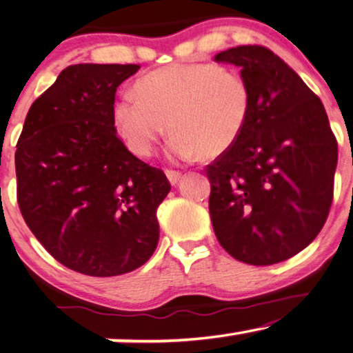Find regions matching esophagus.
Wrapping results in <instances>:
<instances>
[{
    "label": "esophagus",
    "instance_id": "1",
    "mask_svg": "<svg viewBox=\"0 0 353 353\" xmlns=\"http://www.w3.org/2000/svg\"><path fill=\"white\" fill-rule=\"evenodd\" d=\"M165 173H167L168 181H170L172 185H176V183L181 180V172H178V170H170V168H168V170H165Z\"/></svg>",
    "mask_w": 353,
    "mask_h": 353
}]
</instances>
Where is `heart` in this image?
I'll return each instance as SVG.
<instances>
[{"instance_id":"heart-1","label":"heart","mask_w":353,"mask_h":353,"mask_svg":"<svg viewBox=\"0 0 353 353\" xmlns=\"http://www.w3.org/2000/svg\"><path fill=\"white\" fill-rule=\"evenodd\" d=\"M137 95L122 94L113 117L121 139L139 156H151L167 132L172 156L213 159L236 145L252 111V89L236 70L216 63H178L137 83Z\"/></svg>"}]
</instances>
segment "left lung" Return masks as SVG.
Instances as JSON below:
<instances>
[{
    "mask_svg": "<svg viewBox=\"0 0 353 353\" xmlns=\"http://www.w3.org/2000/svg\"><path fill=\"white\" fill-rule=\"evenodd\" d=\"M214 59L240 66L252 89L243 134L205 167L214 236L242 263L285 261L328 218L338 141L321 100L272 50L237 46Z\"/></svg>",
    "mask_w": 353,
    "mask_h": 353,
    "instance_id": "left-lung-1",
    "label": "left lung"
}]
</instances>
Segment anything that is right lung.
I'll return each mask as SVG.
<instances>
[{
	"mask_svg": "<svg viewBox=\"0 0 353 353\" xmlns=\"http://www.w3.org/2000/svg\"><path fill=\"white\" fill-rule=\"evenodd\" d=\"M135 63L70 65L25 117L15 151L17 203L65 268L114 277L145 264L159 240L165 173L116 135V89Z\"/></svg>",
	"mask_w": 353,
	"mask_h": 353,
	"instance_id": "1",
	"label": "right lung"
}]
</instances>
